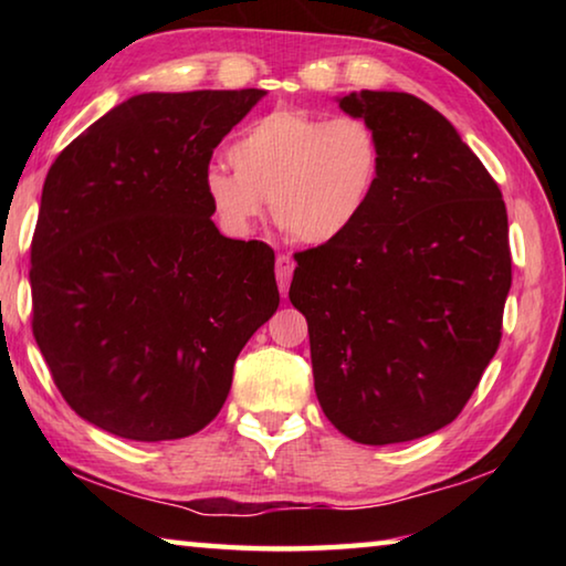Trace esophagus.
I'll return each instance as SVG.
<instances>
[{
  "label": "esophagus",
  "mask_w": 566,
  "mask_h": 566,
  "mask_svg": "<svg viewBox=\"0 0 566 566\" xmlns=\"http://www.w3.org/2000/svg\"><path fill=\"white\" fill-rule=\"evenodd\" d=\"M292 274H294L292 256L290 254H276V284H280V292L282 294L290 290Z\"/></svg>",
  "instance_id": "1"
}]
</instances>
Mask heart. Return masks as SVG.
<instances>
[{"label":"heart","instance_id":"b5f03b06","mask_svg":"<svg viewBox=\"0 0 566 566\" xmlns=\"http://www.w3.org/2000/svg\"><path fill=\"white\" fill-rule=\"evenodd\" d=\"M229 161L205 169V195L229 234H249L270 199L274 224L300 244L337 242L359 222L385 171L379 132L361 117L284 107L239 134Z\"/></svg>","mask_w":566,"mask_h":566}]
</instances>
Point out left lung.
Here are the masks:
<instances>
[{
    "mask_svg": "<svg viewBox=\"0 0 566 566\" xmlns=\"http://www.w3.org/2000/svg\"><path fill=\"white\" fill-rule=\"evenodd\" d=\"M339 107L379 132L385 171L347 234L294 254L290 300L332 424L359 444L409 442L459 417L500 347L506 207L452 124L415 94L361 90Z\"/></svg>",
    "mask_w": 566,
    "mask_h": 566,
    "instance_id": "left-lung-1",
    "label": "left lung"
}]
</instances>
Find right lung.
Returning a JSON list of instances; mask_svg holds the SVG:
<instances>
[{
    "label": "right lung",
    "mask_w": 566,
    "mask_h": 566,
    "mask_svg": "<svg viewBox=\"0 0 566 566\" xmlns=\"http://www.w3.org/2000/svg\"><path fill=\"white\" fill-rule=\"evenodd\" d=\"M264 90L137 94L66 145L32 237V332L66 405L134 442L199 432L280 306L274 249L212 222L205 169Z\"/></svg>",
    "instance_id": "1"
}]
</instances>
